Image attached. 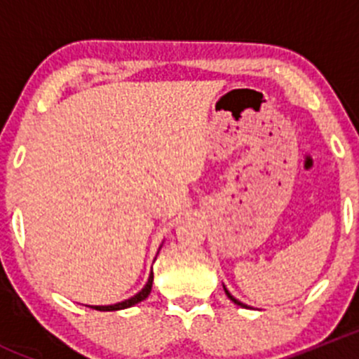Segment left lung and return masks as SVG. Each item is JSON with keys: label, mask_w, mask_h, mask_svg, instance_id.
<instances>
[{"label": "left lung", "mask_w": 359, "mask_h": 359, "mask_svg": "<svg viewBox=\"0 0 359 359\" xmlns=\"http://www.w3.org/2000/svg\"><path fill=\"white\" fill-rule=\"evenodd\" d=\"M226 293H227V297H229V299H231V300H233V302H234V304H238V306H243V307H247V306H245V304H243V302H240V300H236V299H234V297H233V295H231V293H229V292H227V290H226Z\"/></svg>", "instance_id": "1"}]
</instances>
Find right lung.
Returning a JSON list of instances; mask_svg holds the SVG:
<instances>
[{"mask_svg":"<svg viewBox=\"0 0 359 359\" xmlns=\"http://www.w3.org/2000/svg\"><path fill=\"white\" fill-rule=\"evenodd\" d=\"M153 278H154V274L151 273L149 281H147L146 287L142 288V292H139V293H137V295H133L132 299L125 300V302L114 304V306H90V307H92V309H97V311H118V309H126V307L135 306V304L142 302L144 299H147V295H149V293H151V288H153Z\"/></svg>","mask_w":359,"mask_h":359,"instance_id":"1","label":"right lung"}]
</instances>
